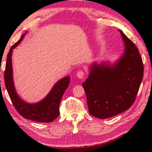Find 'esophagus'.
I'll list each match as a JSON object with an SVG mask.
<instances>
[{
    "instance_id": "esophagus-1",
    "label": "esophagus",
    "mask_w": 152,
    "mask_h": 152,
    "mask_svg": "<svg viewBox=\"0 0 152 152\" xmlns=\"http://www.w3.org/2000/svg\"><path fill=\"white\" fill-rule=\"evenodd\" d=\"M84 72L83 71H78L77 72V77L78 78H79V79H82V78H83V77H84Z\"/></svg>"
}]
</instances>
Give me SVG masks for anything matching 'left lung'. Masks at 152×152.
I'll return each instance as SVG.
<instances>
[{"label":"left lung","instance_id":"1","mask_svg":"<svg viewBox=\"0 0 152 152\" xmlns=\"http://www.w3.org/2000/svg\"><path fill=\"white\" fill-rule=\"evenodd\" d=\"M124 51L113 65L93 62L90 75L82 84L87 96L89 112L99 119H107L126 111L134 102L144 74L138 49L119 30Z\"/></svg>","mask_w":152,"mask_h":152}]
</instances>
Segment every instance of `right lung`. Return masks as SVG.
<instances>
[{
  "label": "right lung",
  "mask_w": 152,
  "mask_h": 152,
  "mask_svg": "<svg viewBox=\"0 0 152 152\" xmlns=\"http://www.w3.org/2000/svg\"><path fill=\"white\" fill-rule=\"evenodd\" d=\"M26 33L21 35L20 39L12 46L7 55L4 73L5 85L14 107L23 117L37 122H51L60 115L59 106L64 92L69 86L70 78L67 76L57 82L47 96L38 102H26L19 97L12 78V53L14 48L20 43Z\"/></svg>",
  "instance_id": "right-lung-1"
}]
</instances>
